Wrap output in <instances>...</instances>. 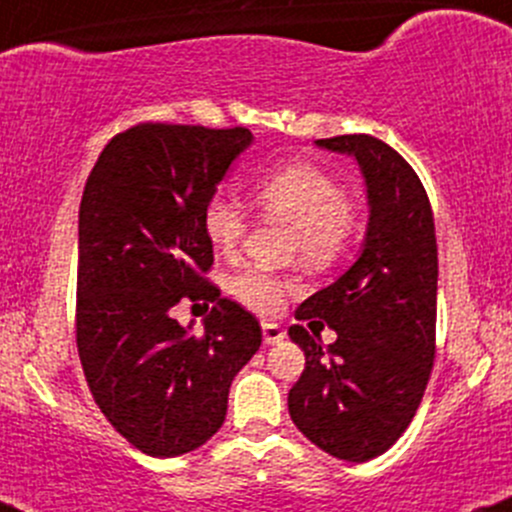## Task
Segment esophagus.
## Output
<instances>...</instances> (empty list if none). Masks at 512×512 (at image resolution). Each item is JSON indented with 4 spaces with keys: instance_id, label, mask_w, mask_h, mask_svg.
<instances>
[{
    "instance_id": "esophagus-1",
    "label": "esophagus",
    "mask_w": 512,
    "mask_h": 512,
    "mask_svg": "<svg viewBox=\"0 0 512 512\" xmlns=\"http://www.w3.org/2000/svg\"><path fill=\"white\" fill-rule=\"evenodd\" d=\"M262 338H265L267 345H277V342H282L286 338V330L279 323H269V320H265V323H262Z\"/></svg>"
}]
</instances>
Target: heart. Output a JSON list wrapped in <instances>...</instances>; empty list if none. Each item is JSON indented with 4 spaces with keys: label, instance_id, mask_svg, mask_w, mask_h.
I'll return each mask as SVG.
<instances>
[{
    "label": "heart",
    "instance_id": "heart-1",
    "mask_svg": "<svg viewBox=\"0 0 512 512\" xmlns=\"http://www.w3.org/2000/svg\"><path fill=\"white\" fill-rule=\"evenodd\" d=\"M255 201L267 218L294 230L291 255L313 269L335 265L355 238L357 221L345 184L311 162L274 167L257 182ZM245 228L243 211L230 196L213 194L206 201L204 230L216 250L233 252L243 240ZM228 289L245 306L274 313L284 296L296 289V282L265 269H243L230 279Z\"/></svg>",
    "mask_w": 512,
    "mask_h": 512
}]
</instances>
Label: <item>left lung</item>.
Masks as SVG:
<instances>
[{"mask_svg":"<svg viewBox=\"0 0 512 512\" xmlns=\"http://www.w3.org/2000/svg\"><path fill=\"white\" fill-rule=\"evenodd\" d=\"M316 145L355 157L369 223L355 265L296 311L325 320L338 340L323 347L318 333L289 328L306 355L289 415L323 452L369 462L411 425L435 362V218L418 174L384 140L357 133Z\"/></svg>","mask_w":512,"mask_h":512,"instance_id":"obj_1","label":"left lung"}]
</instances>
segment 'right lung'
I'll use <instances>...</instances> for the list:
<instances>
[{"mask_svg":"<svg viewBox=\"0 0 512 512\" xmlns=\"http://www.w3.org/2000/svg\"><path fill=\"white\" fill-rule=\"evenodd\" d=\"M250 143L243 126L138 123L106 143L84 184L77 350L101 413L150 457L211 440L230 381L262 345L257 318L204 277V206ZM182 298L217 303L201 336L171 318Z\"/></svg>","mask_w":512,"mask_h":512,"instance_id":"obj_1","label":"right lung"}]
</instances>
